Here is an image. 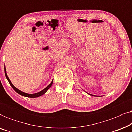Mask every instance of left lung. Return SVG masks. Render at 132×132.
I'll list each match as a JSON object with an SVG mask.
<instances>
[{"mask_svg":"<svg viewBox=\"0 0 132 132\" xmlns=\"http://www.w3.org/2000/svg\"><path fill=\"white\" fill-rule=\"evenodd\" d=\"M89 94L90 95H92V96H95L94 95H92V94Z\"/></svg>","mask_w":132,"mask_h":132,"instance_id":"left-lung-1","label":"left lung"}]
</instances>
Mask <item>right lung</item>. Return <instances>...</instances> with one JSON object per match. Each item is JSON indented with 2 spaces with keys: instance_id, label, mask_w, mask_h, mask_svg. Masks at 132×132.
Masks as SVG:
<instances>
[{
  "instance_id": "obj_1",
  "label": "right lung",
  "mask_w": 132,
  "mask_h": 132,
  "mask_svg": "<svg viewBox=\"0 0 132 132\" xmlns=\"http://www.w3.org/2000/svg\"><path fill=\"white\" fill-rule=\"evenodd\" d=\"M5 76H6V77L7 80H8L9 83H10V85L12 86V88H13L14 91H15L18 94H19L20 95H22V96H24V97H29V98H36V97H38L39 96H41V95H43V94H45L47 91V90L49 89L50 87H51V86L52 85V84H53V80H52V82L50 83V84L48 85L47 86L46 88H44V89L42 90V91H39V92H38V93H34V94H28V93H24V92H23V91H21L20 90L18 89L17 88L15 87V86H14V85L12 84V83H11V81H10V79L8 78V75H7V73H6V68H5Z\"/></svg>"
}]
</instances>
